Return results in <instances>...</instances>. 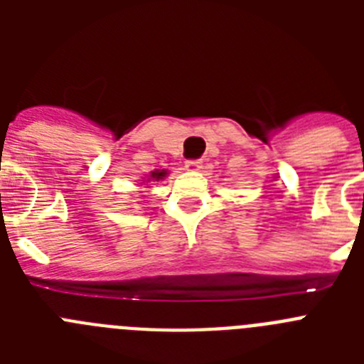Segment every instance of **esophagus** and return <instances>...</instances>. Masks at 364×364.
<instances>
[{
  "mask_svg": "<svg viewBox=\"0 0 364 364\" xmlns=\"http://www.w3.org/2000/svg\"><path fill=\"white\" fill-rule=\"evenodd\" d=\"M200 167H202V160L198 159L188 160V162H186V169H188V171H198Z\"/></svg>",
  "mask_w": 364,
  "mask_h": 364,
  "instance_id": "34e87169",
  "label": "esophagus"
}]
</instances>
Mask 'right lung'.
Listing matches in <instances>:
<instances>
[{"label": "right lung", "mask_w": 364, "mask_h": 364, "mask_svg": "<svg viewBox=\"0 0 364 364\" xmlns=\"http://www.w3.org/2000/svg\"><path fill=\"white\" fill-rule=\"evenodd\" d=\"M166 175H167V171H164V169L162 171H153L151 173V180H156V182H159V180H162Z\"/></svg>", "instance_id": "1"}]
</instances>
